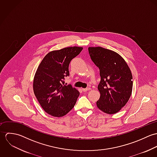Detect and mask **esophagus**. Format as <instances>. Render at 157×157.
<instances>
[{
	"label": "esophagus",
	"mask_w": 157,
	"mask_h": 157,
	"mask_svg": "<svg viewBox=\"0 0 157 157\" xmlns=\"http://www.w3.org/2000/svg\"><path fill=\"white\" fill-rule=\"evenodd\" d=\"M90 88H82V90L83 91V92H86V91H88V90H90Z\"/></svg>",
	"instance_id": "esophagus-1"
}]
</instances>
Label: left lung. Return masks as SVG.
I'll use <instances>...</instances> for the list:
<instances>
[{
	"instance_id": "1",
	"label": "left lung",
	"mask_w": 157,
	"mask_h": 157,
	"mask_svg": "<svg viewBox=\"0 0 157 157\" xmlns=\"http://www.w3.org/2000/svg\"><path fill=\"white\" fill-rule=\"evenodd\" d=\"M92 61L100 70V93L97 106L108 114L118 112L128 101L132 90V75L124 60L115 52L101 47H90Z\"/></svg>"
}]
</instances>
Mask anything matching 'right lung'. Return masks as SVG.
Instances as JSON below:
<instances>
[{"mask_svg":"<svg viewBox=\"0 0 157 157\" xmlns=\"http://www.w3.org/2000/svg\"><path fill=\"white\" fill-rule=\"evenodd\" d=\"M82 47H67L46 55L36 72L33 90L45 112L57 117L69 112L76 103L80 92L64 80L69 76L72 59L82 51Z\"/></svg>","mask_w":157,"mask_h":157,"instance_id":"1","label":"right lung"}]
</instances>
